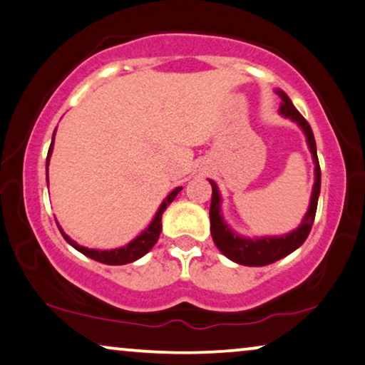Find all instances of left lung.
<instances>
[{"mask_svg":"<svg viewBox=\"0 0 365 365\" xmlns=\"http://www.w3.org/2000/svg\"><path fill=\"white\" fill-rule=\"evenodd\" d=\"M282 98L280 103V113L287 118H292L294 121L302 126L305 137H307V143L310 152H312L314 162H315V183L312 197H310V205L309 212L305 213L302 225L297 230L284 237H265V239H242V237L235 235L230 228L227 227V223L222 220L220 215V195H218L217 185L210 180L212 185V203H210V232L212 239L218 247V250L223 255H227L228 259L237 262L240 265H249V267H262L274 264V262L284 259L289 254H292L295 249H299L304 244L305 239L309 237L310 228H312L315 212H317V202H319V193H320V165L317 158V148H315V138L310 128L309 121L300 115V111L292 105V101L284 91H277Z\"/></svg>","mask_w":365,"mask_h":365,"instance_id":"obj_1","label":"left lung"}]
</instances>
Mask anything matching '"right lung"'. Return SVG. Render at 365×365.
<instances>
[{
	"label": "right lung",
	"mask_w": 365,
	"mask_h": 365,
	"mask_svg": "<svg viewBox=\"0 0 365 365\" xmlns=\"http://www.w3.org/2000/svg\"><path fill=\"white\" fill-rule=\"evenodd\" d=\"M53 140H55V133H53ZM51 150H53V142L50 145V150H48V157H46V178H48V162H50V155H51ZM182 190V187L175 188V190L170 193V195L165 198L162 205H160L157 215H155L153 222L150 223V227L145 230L142 235H138L137 239L133 242H130L128 245L121 247V249H115V250H93V249H85V247L78 245L73 242L70 237L65 235V232L61 230L60 227V232L61 235L65 237V240L68 244L75 247L78 252H81V254L90 257V259H93L96 262H101V264H106V265H125V264H130V262H135L138 260L140 257H143L147 252L152 250V247L157 244L158 237H160V232H162V213L165 212V208H167L170 203L173 202V198L178 195V192Z\"/></svg>",
	"instance_id": "right-lung-1"
}]
</instances>
